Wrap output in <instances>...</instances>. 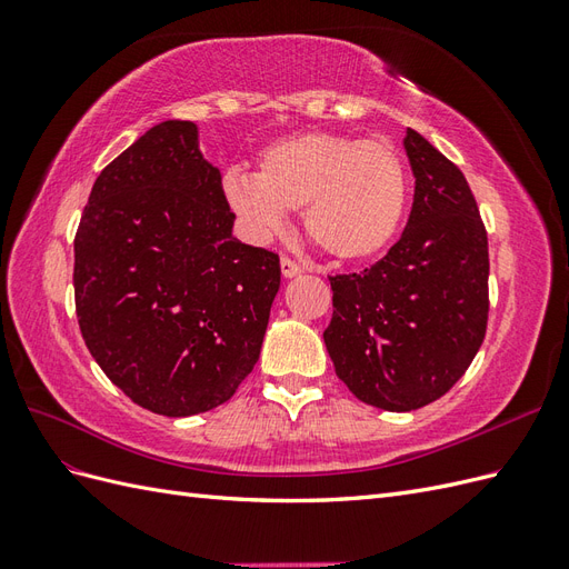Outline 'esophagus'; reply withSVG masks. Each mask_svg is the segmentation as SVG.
<instances>
[{
	"instance_id": "1",
	"label": "esophagus",
	"mask_w": 569,
	"mask_h": 569,
	"mask_svg": "<svg viewBox=\"0 0 569 569\" xmlns=\"http://www.w3.org/2000/svg\"><path fill=\"white\" fill-rule=\"evenodd\" d=\"M280 266H282V274H284V278H297V274H301V266H299L297 261H291L289 256L282 258Z\"/></svg>"
}]
</instances>
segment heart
<instances>
[{
	"instance_id": "obj_1",
	"label": "heart",
	"mask_w": 569,
	"mask_h": 569,
	"mask_svg": "<svg viewBox=\"0 0 569 569\" xmlns=\"http://www.w3.org/2000/svg\"><path fill=\"white\" fill-rule=\"evenodd\" d=\"M226 199L253 237L280 232L284 211L303 209V230L337 261H372L401 230L408 176L389 140L301 132L258 157L256 178L226 176Z\"/></svg>"
}]
</instances>
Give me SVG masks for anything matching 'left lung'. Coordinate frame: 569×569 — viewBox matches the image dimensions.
Returning a JSON list of instances; mask_svg holds the SVG:
<instances>
[{"instance_id":"obj_1","label":"left lung","mask_w":569,"mask_h":569,"mask_svg":"<svg viewBox=\"0 0 569 569\" xmlns=\"http://www.w3.org/2000/svg\"><path fill=\"white\" fill-rule=\"evenodd\" d=\"M416 176L408 226L363 272L335 274L322 332L339 380L358 401L416 410L470 368L489 320V242L460 168L406 130Z\"/></svg>"}]
</instances>
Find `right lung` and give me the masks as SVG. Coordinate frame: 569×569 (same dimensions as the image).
<instances>
[{"mask_svg":"<svg viewBox=\"0 0 569 569\" xmlns=\"http://www.w3.org/2000/svg\"><path fill=\"white\" fill-rule=\"evenodd\" d=\"M232 226L189 120L153 126L94 180L73 242L76 313L92 358L137 406L197 416L253 370L280 256L242 244Z\"/></svg>","mask_w":569,"mask_h":569,"instance_id":"add662e5","label":"right lung"}]
</instances>
